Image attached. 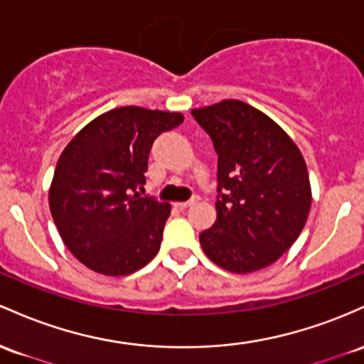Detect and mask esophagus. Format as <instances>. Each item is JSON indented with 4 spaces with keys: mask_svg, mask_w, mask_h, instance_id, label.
Wrapping results in <instances>:
<instances>
[{
    "mask_svg": "<svg viewBox=\"0 0 364 364\" xmlns=\"http://www.w3.org/2000/svg\"><path fill=\"white\" fill-rule=\"evenodd\" d=\"M196 201H198V198H193V199H189V201H183V203H175V206H177L178 210H186V208L193 206Z\"/></svg>",
    "mask_w": 364,
    "mask_h": 364,
    "instance_id": "obj_1",
    "label": "esophagus"
}]
</instances>
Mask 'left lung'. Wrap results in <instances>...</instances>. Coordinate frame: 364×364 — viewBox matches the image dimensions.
<instances>
[{"mask_svg": "<svg viewBox=\"0 0 364 364\" xmlns=\"http://www.w3.org/2000/svg\"><path fill=\"white\" fill-rule=\"evenodd\" d=\"M218 154L215 225L204 255L232 273L258 272L296 242L311 208L306 161L284 129L239 100L193 109Z\"/></svg>", "mask_w": 364, "mask_h": 364, "instance_id": "left-lung-1", "label": "left lung"}]
</instances>
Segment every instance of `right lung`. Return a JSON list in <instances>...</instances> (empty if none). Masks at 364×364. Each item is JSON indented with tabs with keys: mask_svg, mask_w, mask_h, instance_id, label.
Instances as JSON below:
<instances>
[{
	"mask_svg": "<svg viewBox=\"0 0 364 364\" xmlns=\"http://www.w3.org/2000/svg\"><path fill=\"white\" fill-rule=\"evenodd\" d=\"M182 122L178 112L122 106L89 122L60 154L48 198L51 216L89 270L130 275L158 255L171 206L137 189L153 141Z\"/></svg>",
	"mask_w": 364,
	"mask_h": 364,
	"instance_id": "1",
	"label": "right lung"
}]
</instances>
